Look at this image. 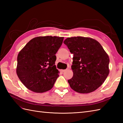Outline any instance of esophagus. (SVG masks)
Instances as JSON below:
<instances>
[{"label": "esophagus", "mask_w": 123, "mask_h": 123, "mask_svg": "<svg viewBox=\"0 0 123 123\" xmlns=\"http://www.w3.org/2000/svg\"><path fill=\"white\" fill-rule=\"evenodd\" d=\"M67 71V69L66 70H61V72H64Z\"/></svg>", "instance_id": "1"}]
</instances>
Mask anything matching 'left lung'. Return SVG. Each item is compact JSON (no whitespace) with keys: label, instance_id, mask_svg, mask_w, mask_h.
Returning <instances> with one entry per match:
<instances>
[{"label":"left lung","instance_id":"obj_1","mask_svg":"<svg viewBox=\"0 0 123 123\" xmlns=\"http://www.w3.org/2000/svg\"><path fill=\"white\" fill-rule=\"evenodd\" d=\"M74 54L70 87L77 92L88 93L96 90L108 77L109 59L98 41L81 36L66 38L63 42Z\"/></svg>","mask_w":123,"mask_h":123}]
</instances>
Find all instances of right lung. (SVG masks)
<instances>
[{"instance_id": "obj_1", "label": "right lung", "mask_w": 123, "mask_h": 123, "mask_svg": "<svg viewBox=\"0 0 123 123\" xmlns=\"http://www.w3.org/2000/svg\"><path fill=\"white\" fill-rule=\"evenodd\" d=\"M64 37L39 36L32 39L18 53L16 73L28 89L42 93L53 87L59 71L55 54Z\"/></svg>"}]
</instances>
